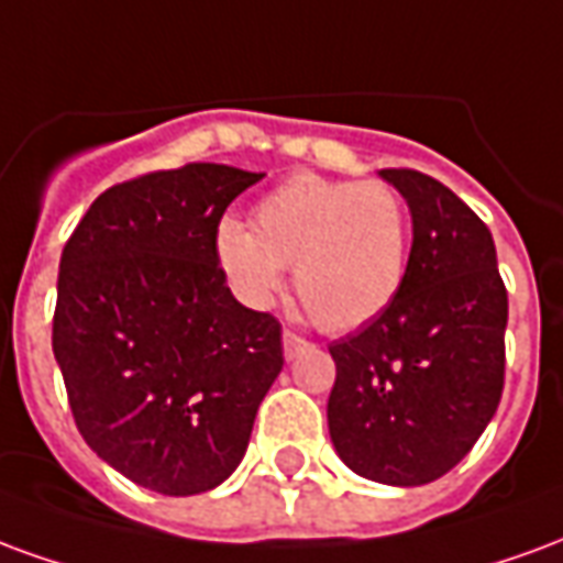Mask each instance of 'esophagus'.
<instances>
[{
	"label": "esophagus",
	"instance_id": "obj_1",
	"mask_svg": "<svg viewBox=\"0 0 563 563\" xmlns=\"http://www.w3.org/2000/svg\"><path fill=\"white\" fill-rule=\"evenodd\" d=\"M307 346H310V343L305 341V338H301V334H295V331H283V355H286V358H295V355L301 353V350H307Z\"/></svg>",
	"mask_w": 563,
	"mask_h": 563
}]
</instances>
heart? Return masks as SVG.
I'll return each mask as SVG.
<instances>
[{
  "mask_svg": "<svg viewBox=\"0 0 563 563\" xmlns=\"http://www.w3.org/2000/svg\"><path fill=\"white\" fill-rule=\"evenodd\" d=\"M410 253V210L386 180H341L298 172L253 208V229L222 220L217 265L246 305L265 307L295 265V295L325 331L377 319L401 292Z\"/></svg>",
  "mask_w": 563,
  "mask_h": 563,
  "instance_id": "1",
  "label": "heart"
}]
</instances>
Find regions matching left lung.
Instances as JSON below:
<instances>
[{
  "instance_id": "8db88e82",
  "label": "left lung",
  "mask_w": 563,
  "mask_h": 563,
  "mask_svg": "<svg viewBox=\"0 0 563 563\" xmlns=\"http://www.w3.org/2000/svg\"><path fill=\"white\" fill-rule=\"evenodd\" d=\"M410 205L401 292L329 346V431L343 464L386 485H424L459 464L504 391L507 286L492 232L449 186L383 168Z\"/></svg>"
}]
</instances>
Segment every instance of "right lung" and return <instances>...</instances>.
<instances>
[{
    "label": "right lung",
    "instance_id": "1",
    "mask_svg": "<svg viewBox=\"0 0 563 563\" xmlns=\"http://www.w3.org/2000/svg\"><path fill=\"white\" fill-rule=\"evenodd\" d=\"M265 174L189 162L104 189L63 246L54 355L87 446L132 483L201 495L241 464L283 331L225 286L222 213Z\"/></svg>",
    "mask_w": 563,
    "mask_h": 563
}]
</instances>
